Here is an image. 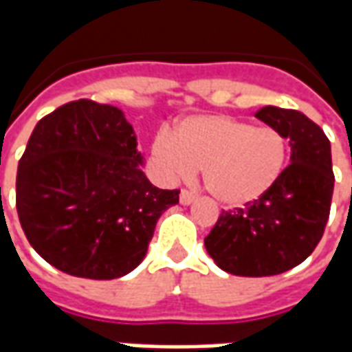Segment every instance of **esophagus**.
<instances>
[{"label": "esophagus", "instance_id": "esophagus-1", "mask_svg": "<svg viewBox=\"0 0 352 352\" xmlns=\"http://www.w3.org/2000/svg\"><path fill=\"white\" fill-rule=\"evenodd\" d=\"M179 199H181V204H183V206H190L192 201L196 199V196H194L190 190L183 188V190H181V196H179Z\"/></svg>", "mask_w": 352, "mask_h": 352}]
</instances>
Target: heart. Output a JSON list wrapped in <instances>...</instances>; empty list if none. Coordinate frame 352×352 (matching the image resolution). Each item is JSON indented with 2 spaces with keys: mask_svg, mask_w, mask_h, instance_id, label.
<instances>
[{
  "mask_svg": "<svg viewBox=\"0 0 352 352\" xmlns=\"http://www.w3.org/2000/svg\"><path fill=\"white\" fill-rule=\"evenodd\" d=\"M154 160L169 177L188 179L201 169L207 192L226 207L247 206L270 192L285 171L287 138L272 126L228 115L183 118L169 138L153 143Z\"/></svg>",
  "mask_w": 352,
  "mask_h": 352,
  "instance_id": "heart-1",
  "label": "heart"
}]
</instances>
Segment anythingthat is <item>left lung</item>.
<instances>
[{
    "instance_id": "left-lung-1",
    "label": "left lung",
    "mask_w": 352,
    "mask_h": 352,
    "mask_svg": "<svg viewBox=\"0 0 352 352\" xmlns=\"http://www.w3.org/2000/svg\"><path fill=\"white\" fill-rule=\"evenodd\" d=\"M254 116L290 139L292 154L272 190L222 211L204 241L214 264L239 277L279 275L302 264L324 234L336 181L320 126L300 111L273 105Z\"/></svg>"
}]
</instances>
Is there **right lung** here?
Returning <instances> with one entry per match:
<instances>
[{"label":"right lung","instance_id":"obj_1","mask_svg":"<svg viewBox=\"0 0 352 352\" xmlns=\"http://www.w3.org/2000/svg\"><path fill=\"white\" fill-rule=\"evenodd\" d=\"M133 128L118 107L69 101L43 116L19 162L16 211L35 252L85 279L122 277L145 258L179 190L141 171Z\"/></svg>","mask_w":352,"mask_h":352}]
</instances>
